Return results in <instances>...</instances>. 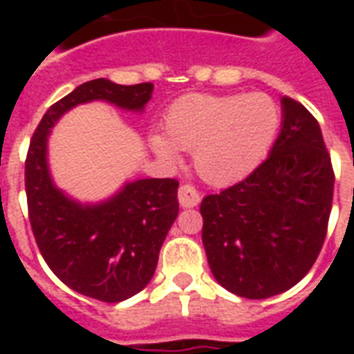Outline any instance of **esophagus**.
Masks as SVG:
<instances>
[{
  "label": "esophagus",
  "mask_w": 354,
  "mask_h": 354,
  "mask_svg": "<svg viewBox=\"0 0 354 354\" xmlns=\"http://www.w3.org/2000/svg\"><path fill=\"white\" fill-rule=\"evenodd\" d=\"M178 201L184 208H193L201 203V193L193 185L184 184L180 185V189H178Z\"/></svg>",
  "instance_id": "obj_1"
}]
</instances>
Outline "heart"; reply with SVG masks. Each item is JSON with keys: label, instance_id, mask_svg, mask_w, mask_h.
<instances>
[{"label": "heart", "instance_id": "obj_1", "mask_svg": "<svg viewBox=\"0 0 354 354\" xmlns=\"http://www.w3.org/2000/svg\"><path fill=\"white\" fill-rule=\"evenodd\" d=\"M279 127L281 109L263 93L185 94L167 111V132L149 134V146L165 161L189 149L201 176L225 185L260 167Z\"/></svg>", "mask_w": 354, "mask_h": 354}]
</instances>
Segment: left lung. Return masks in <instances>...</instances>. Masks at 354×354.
<instances>
[{
	"instance_id": "obj_1",
	"label": "left lung",
	"mask_w": 354,
	"mask_h": 354,
	"mask_svg": "<svg viewBox=\"0 0 354 354\" xmlns=\"http://www.w3.org/2000/svg\"><path fill=\"white\" fill-rule=\"evenodd\" d=\"M281 132L243 182L201 203L203 245L214 279L231 294L266 299L304 279L326 237L334 170L317 119L281 100Z\"/></svg>"
}]
</instances>
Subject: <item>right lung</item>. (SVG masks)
Listing matches in <instances>:
<instances>
[{
	"mask_svg": "<svg viewBox=\"0 0 354 354\" xmlns=\"http://www.w3.org/2000/svg\"><path fill=\"white\" fill-rule=\"evenodd\" d=\"M151 93L153 83L87 81L47 109L28 149V214L39 252L66 286L106 304L129 299L151 281L178 216V182L140 178L124 182L108 199L81 203L55 184L47 142L58 119L80 104L102 100L142 113Z\"/></svg>",
	"mask_w": 354,
	"mask_h": 354,
	"instance_id": "right-lung-1",
	"label": "right lung"
}]
</instances>
